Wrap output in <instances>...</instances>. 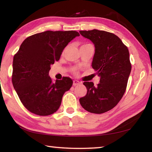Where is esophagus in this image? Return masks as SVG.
Listing matches in <instances>:
<instances>
[{"mask_svg":"<svg viewBox=\"0 0 152 152\" xmlns=\"http://www.w3.org/2000/svg\"><path fill=\"white\" fill-rule=\"evenodd\" d=\"M81 82H80L78 80H74L73 81V85L74 86H77V85H79V84H80Z\"/></svg>","mask_w":152,"mask_h":152,"instance_id":"34e87169","label":"esophagus"}]
</instances>
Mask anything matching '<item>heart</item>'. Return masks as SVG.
I'll list each match as a JSON object with an SVG mask.
<instances>
[{
	"instance_id": "heart-1",
	"label": "heart",
	"mask_w": 152,
	"mask_h": 152,
	"mask_svg": "<svg viewBox=\"0 0 152 152\" xmlns=\"http://www.w3.org/2000/svg\"><path fill=\"white\" fill-rule=\"evenodd\" d=\"M67 50V48L65 49V50H64V52H65V51H66V50Z\"/></svg>"
}]
</instances>
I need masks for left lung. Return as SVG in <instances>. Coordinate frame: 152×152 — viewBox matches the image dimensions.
Instances as JSON below:
<instances>
[{"instance_id": "left-lung-1", "label": "left lung", "mask_w": 152, "mask_h": 152, "mask_svg": "<svg viewBox=\"0 0 152 152\" xmlns=\"http://www.w3.org/2000/svg\"><path fill=\"white\" fill-rule=\"evenodd\" d=\"M83 37L94 44L92 67L100 76V83L84 82L87 93L79 99L87 111L101 114L118 104L127 88L132 70L128 48L119 37L112 33L93 29L80 31Z\"/></svg>"}]
</instances>
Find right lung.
Segmentation results:
<instances>
[{
  "label": "right lung",
  "mask_w": 152,
  "mask_h": 152,
  "mask_svg": "<svg viewBox=\"0 0 152 152\" xmlns=\"http://www.w3.org/2000/svg\"><path fill=\"white\" fill-rule=\"evenodd\" d=\"M79 35L76 31H46L29 36L21 43L13 58L12 82L22 104L31 113L47 116L59 109L73 81L63 77L53 83L49 71L68 43Z\"/></svg>",
  "instance_id": "add662e5"
}]
</instances>
